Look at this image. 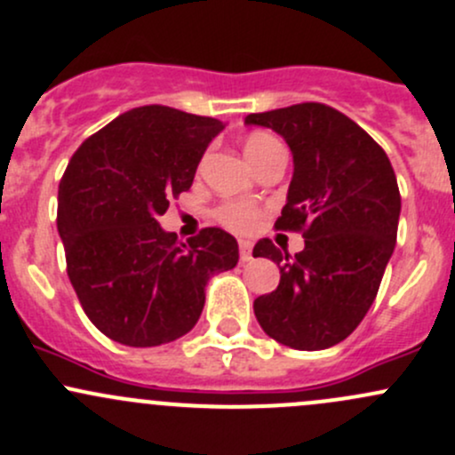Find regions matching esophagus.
<instances>
[{
	"instance_id": "34e87169",
	"label": "esophagus",
	"mask_w": 455,
	"mask_h": 455,
	"mask_svg": "<svg viewBox=\"0 0 455 455\" xmlns=\"http://www.w3.org/2000/svg\"><path fill=\"white\" fill-rule=\"evenodd\" d=\"M240 259L243 264L252 259V243L248 240H240Z\"/></svg>"
}]
</instances>
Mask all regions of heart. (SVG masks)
I'll use <instances>...</instances> for the list:
<instances>
[{
  "label": "heart",
  "mask_w": 455,
  "mask_h": 455,
  "mask_svg": "<svg viewBox=\"0 0 455 455\" xmlns=\"http://www.w3.org/2000/svg\"><path fill=\"white\" fill-rule=\"evenodd\" d=\"M276 143L279 141H276L275 137L266 135V132H252V135H248L246 141H243V152H246L248 161L252 164L257 156L264 155L267 148L276 146ZM215 215H218V220L224 227L237 233L252 231V228L257 227V222H259V212H257V207H252V204L248 203H227L218 209Z\"/></svg>",
  "instance_id": "obj_1"
}]
</instances>
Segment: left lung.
<instances>
[{
    "instance_id": "8db88e82",
    "label": "left lung",
    "mask_w": 455,
    "mask_h": 455,
    "mask_svg": "<svg viewBox=\"0 0 455 455\" xmlns=\"http://www.w3.org/2000/svg\"><path fill=\"white\" fill-rule=\"evenodd\" d=\"M290 146L294 174L276 227L303 231L290 257L270 240L252 257L279 266L275 291L255 299L261 329L299 351H320L355 331L396 243L401 196L386 152L353 119L318 102L252 113Z\"/></svg>"
}]
</instances>
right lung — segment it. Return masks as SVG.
Here are the masks:
<instances>
[{
    "mask_svg": "<svg viewBox=\"0 0 455 455\" xmlns=\"http://www.w3.org/2000/svg\"><path fill=\"white\" fill-rule=\"evenodd\" d=\"M224 124L179 108L119 115L76 150L59 185L67 275L91 323L126 347H159L194 329L204 288L240 259L235 237L203 228L179 242L156 222L194 183Z\"/></svg>",
    "mask_w": 455,
    "mask_h": 455,
    "instance_id": "obj_1",
    "label": "right lung"
}]
</instances>
